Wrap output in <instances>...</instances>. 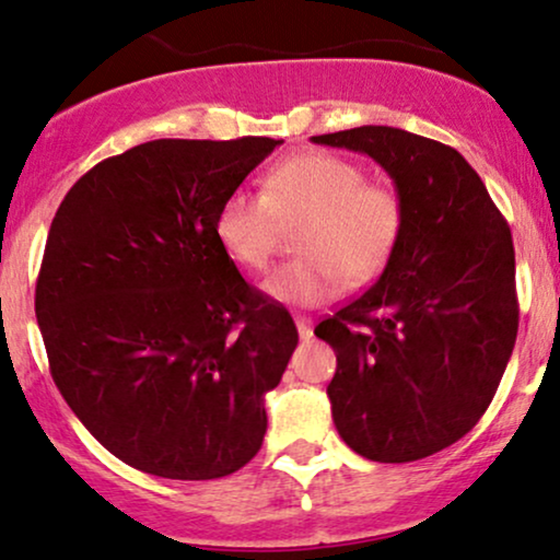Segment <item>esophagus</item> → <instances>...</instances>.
I'll use <instances>...</instances> for the list:
<instances>
[{
	"mask_svg": "<svg viewBox=\"0 0 560 560\" xmlns=\"http://www.w3.org/2000/svg\"><path fill=\"white\" fill-rule=\"evenodd\" d=\"M294 324H298L300 339H311L313 337V320L307 316H294Z\"/></svg>",
	"mask_w": 560,
	"mask_h": 560,
	"instance_id": "34e87169",
	"label": "esophagus"
}]
</instances>
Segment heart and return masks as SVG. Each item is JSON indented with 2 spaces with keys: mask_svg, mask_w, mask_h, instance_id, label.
<instances>
[{
  "mask_svg": "<svg viewBox=\"0 0 560 560\" xmlns=\"http://www.w3.org/2000/svg\"><path fill=\"white\" fill-rule=\"evenodd\" d=\"M305 215L300 258L268 276V298L311 307L347 284L365 287L384 271L402 236V199L365 182L358 163L334 152H294L266 173V191L231 189L215 213V240L236 266L262 271L279 240V218Z\"/></svg>",
  "mask_w": 560,
  "mask_h": 560,
  "instance_id": "heart-1",
  "label": "heart"
}]
</instances>
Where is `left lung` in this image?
I'll list each match as a JSON object with an SVG mask.
<instances>
[{
	"mask_svg": "<svg viewBox=\"0 0 560 560\" xmlns=\"http://www.w3.org/2000/svg\"><path fill=\"white\" fill-rule=\"evenodd\" d=\"M376 160L402 199V236L376 284L316 326L337 352L326 387L347 447L427 458L490 408L518 331L511 229L453 147L392 126L313 137Z\"/></svg>",
	"mask_w": 560,
	"mask_h": 560,
	"instance_id": "obj_1",
	"label": "left lung"
}]
</instances>
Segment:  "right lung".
<instances>
[{"instance_id": "1", "label": "right lung", "mask_w": 560, "mask_h": 560, "mask_svg": "<svg viewBox=\"0 0 560 560\" xmlns=\"http://www.w3.org/2000/svg\"><path fill=\"white\" fill-rule=\"evenodd\" d=\"M279 144L147 141L96 163L57 208L36 281L49 371L94 440L139 471L229 477L262 445L298 326L242 279L215 213Z\"/></svg>"}]
</instances>
